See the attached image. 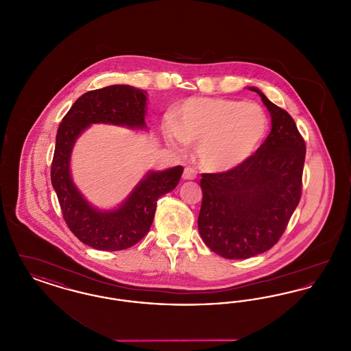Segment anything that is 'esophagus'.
<instances>
[{
	"label": "esophagus",
	"mask_w": 351,
	"mask_h": 351,
	"mask_svg": "<svg viewBox=\"0 0 351 351\" xmlns=\"http://www.w3.org/2000/svg\"><path fill=\"white\" fill-rule=\"evenodd\" d=\"M196 178V171L193 168L186 167L184 169L183 179L184 180H193Z\"/></svg>",
	"instance_id": "1"
}]
</instances>
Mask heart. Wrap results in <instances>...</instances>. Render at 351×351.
I'll use <instances>...</instances> for the list:
<instances>
[{"mask_svg":"<svg viewBox=\"0 0 351 351\" xmlns=\"http://www.w3.org/2000/svg\"><path fill=\"white\" fill-rule=\"evenodd\" d=\"M268 118L254 102L192 97L176 109V121L167 118L163 135L175 150L197 145L201 167L212 173L229 172L245 165L265 141Z\"/></svg>","mask_w":351,"mask_h":351,"instance_id":"heart-1","label":"heart"}]
</instances>
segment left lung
Instances as JSON below:
<instances>
[{"label": "left lung", "mask_w": 351, "mask_h": 351, "mask_svg": "<svg viewBox=\"0 0 351 351\" xmlns=\"http://www.w3.org/2000/svg\"><path fill=\"white\" fill-rule=\"evenodd\" d=\"M271 116V133L250 159L229 172L204 173L199 233L226 259L269 250L282 237L301 196L305 142L293 118L256 86Z\"/></svg>", "instance_id": "left-lung-1"}]
</instances>
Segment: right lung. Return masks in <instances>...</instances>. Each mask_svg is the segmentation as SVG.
Returning <instances> with one entry per match:
<instances>
[{"mask_svg": "<svg viewBox=\"0 0 351 351\" xmlns=\"http://www.w3.org/2000/svg\"><path fill=\"white\" fill-rule=\"evenodd\" d=\"M147 92L130 85H109L84 93L63 118L58 134L51 183L58 195L68 228L86 246L96 250H125L150 230L156 201L176 188L182 166L150 169L119 205L100 209L84 197L72 179L71 155L79 136L93 123L149 130Z\"/></svg>", "mask_w": 351, "mask_h": 351, "instance_id": "add662e5", "label": "right lung"}]
</instances>
